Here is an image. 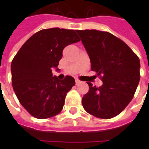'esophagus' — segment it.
Wrapping results in <instances>:
<instances>
[{
  "mask_svg": "<svg viewBox=\"0 0 149 149\" xmlns=\"http://www.w3.org/2000/svg\"><path fill=\"white\" fill-rule=\"evenodd\" d=\"M75 81H76V84H77V85H79V84H80V83H81V82L79 81V79H75Z\"/></svg>",
  "mask_w": 149,
  "mask_h": 149,
  "instance_id": "1",
  "label": "esophagus"
}]
</instances>
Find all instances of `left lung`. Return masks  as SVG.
I'll list each match as a JSON object with an SVG mask.
<instances>
[{
  "label": "left lung",
  "mask_w": 149,
  "mask_h": 149,
  "mask_svg": "<svg viewBox=\"0 0 149 149\" xmlns=\"http://www.w3.org/2000/svg\"><path fill=\"white\" fill-rule=\"evenodd\" d=\"M89 58L91 70L102 75L99 87L87 83L82 99L86 112L102 119L118 115L134 95L140 80L139 57L120 38L107 31L77 30Z\"/></svg>",
  "instance_id": "obj_1"
}]
</instances>
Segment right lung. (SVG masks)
<instances>
[{
  "label": "right lung",
  "instance_id": "obj_1",
  "mask_svg": "<svg viewBox=\"0 0 149 149\" xmlns=\"http://www.w3.org/2000/svg\"><path fill=\"white\" fill-rule=\"evenodd\" d=\"M79 41L74 30L43 29L30 37L13 58V89L21 104L35 118H51L63 110L75 79L70 76L58 79L52 70H58L63 49Z\"/></svg>",
  "mask_w": 149,
  "mask_h": 149
}]
</instances>
